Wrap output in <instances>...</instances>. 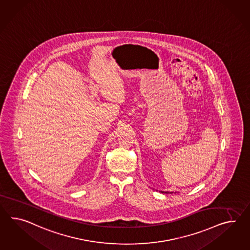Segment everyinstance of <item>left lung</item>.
Segmentation results:
<instances>
[{"label": "left lung", "mask_w": 250, "mask_h": 250, "mask_svg": "<svg viewBox=\"0 0 250 250\" xmlns=\"http://www.w3.org/2000/svg\"><path fill=\"white\" fill-rule=\"evenodd\" d=\"M161 192H162V191H161ZM162 193H163V192H162Z\"/></svg>", "instance_id": "8db88e82"}]
</instances>
